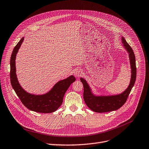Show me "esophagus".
Returning <instances> with one entry per match:
<instances>
[{
	"label": "esophagus",
	"mask_w": 149,
	"mask_h": 149,
	"mask_svg": "<svg viewBox=\"0 0 149 149\" xmlns=\"http://www.w3.org/2000/svg\"><path fill=\"white\" fill-rule=\"evenodd\" d=\"M82 74V70L81 69H77L74 71V74L76 77H79Z\"/></svg>",
	"instance_id": "1"
}]
</instances>
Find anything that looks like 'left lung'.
Returning a JSON list of instances; mask_svg holds the SVG:
<instances>
[{
	"label": "left lung",
	"mask_w": 149,
	"mask_h": 149,
	"mask_svg": "<svg viewBox=\"0 0 149 149\" xmlns=\"http://www.w3.org/2000/svg\"><path fill=\"white\" fill-rule=\"evenodd\" d=\"M122 45L129 54L131 68V77L129 86L122 93L111 95H95L93 90L86 79L81 77L80 80L84 86V100L88 107L97 113H104L115 111L125 104L134 86L136 77L135 56L131 47L127 44L125 38L121 37Z\"/></svg>",
	"instance_id": "left-lung-1"
}]
</instances>
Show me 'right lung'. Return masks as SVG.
<instances>
[{"mask_svg":"<svg viewBox=\"0 0 149 149\" xmlns=\"http://www.w3.org/2000/svg\"><path fill=\"white\" fill-rule=\"evenodd\" d=\"M22 38L14 48L10 59V81L12 87L21 102L30 110L44 113H52L57 110L63 102V98L70 85L76 81L73 75L61 80L46 93L34 95L28 93L20 86L16 74V58L19 49L22 44Z\"/></svg>","mask_w":149,"mask_h":149,"instance_id":"1","label":"right lung"}]
</instances>
